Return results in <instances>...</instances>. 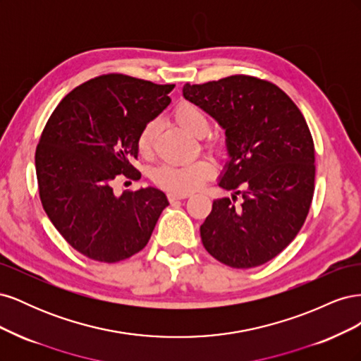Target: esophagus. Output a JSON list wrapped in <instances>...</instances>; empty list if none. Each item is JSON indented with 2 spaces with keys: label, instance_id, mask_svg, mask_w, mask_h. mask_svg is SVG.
I'll use <instances>...</instances> for the list:
<instances>
[{
  "label": "esophagus",
  "instance_id": "obj_1",
  "mask_svg": "<svg viewBox=\"0 0 361 361\" xmlns=\"http://www.w3.org/2000/svg\"><path fill=\"white\" fill-rule=\"evenodd\" d=\"M187 197H190V194H187V192H176V191H171V192H169V194H167V199H169L170 202H174V200H183V199H187Z\"/></svg>",
  "mask_w": 361,
  "mask_h": 361
}]
</instances>
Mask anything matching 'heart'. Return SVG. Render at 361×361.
<instances>
[{"label": "heart", "instance_id": "1", "mask_svg": "<svg viewBox=\"0 0 361 361\" xmlns=\"http://www.w3.org/2000/svg\"><path fill=\"white\" fill-rule=\"evenodd\" d=\"M173 118L176 123L188 130L190 134L195 137H203L207 133V122L206 117L202 113L197 105L191 102H180L174 106ZM158 120H149V122L140 130L137 138V147L141 155H149L152 149H154L157 134H158ZM203 146L211 152H220L223 147L221 140L209 138L206 140ZM215 171V166L206 158H200L187 166H176V164H162L157 167L152 173V179L159 187L179 191V192H188L197 190L200 185L211 178Z\"/></svg>", "mask_w": 361, "mask_h": 361}]
</instances>
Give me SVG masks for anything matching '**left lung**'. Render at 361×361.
Segmentation results:
<instances>
[{"mask_svg": "<svg viewBox=\"0 0 361 361\" xmlns=\"http://www.w3.org/2000/svg\"><path fill=\"white\" fill-rule=\"evenodd\" d=\"M183 96L226 129L231 155L218 185L235 195L214 200L202 243L227 267L264 265L293 241L310 211L316 166L307 122L280 87L250 75L187 82Z\"/></svg>", "mask_w": 361, "mask_h": 361, "instance_id": "left-lung-1", "label": "left lung"}]
</instances>
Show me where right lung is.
<instances>
[{
  "label": "right lung",
  "instance_id": "obj_1",
  "mask_svg": "<svg viewBox=\"0 0 361 361\" xmlns=\"http://www.w3.org/2000/svg\"><path fill=\"white\" fill-rule=\"evenodd\" d=\"M173 89L123 73L99 75L64 96L43 128L36 149L40 202L85 257L116 264L134 256L169 206L157 188L116 195L113 185L140 179L133 166L138 134L171 102Z\"/></svg>",
  "mask_w": 361,
  "mask_h": 361
}]
</instances>
